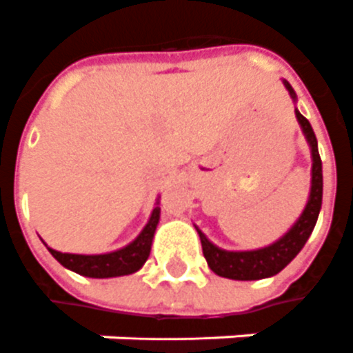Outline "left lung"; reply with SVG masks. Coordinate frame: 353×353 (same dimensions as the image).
I'll return each instance as SVG.
<instances>
[{
  "label": "left lung",
  "mask_w": 353,
  "mask_h": 353,
  "mask_svg": "<svg viewBox=\"0 0 353 353\" xmlns=\"http://www.w3.org/2000/svg\"><path fill=\"white\" fill-rule=\"evenodd\" d=\"M287 91L291 94L292 101H296V92L292 91L289 81H283ZM296 121L301 123V129L310 144L312 152V186H310L308 203L299 216V221L287 230V234L281 236L268 247L254 249V251H226L214 243H211L201 230L197 228L201 247H203V256L209 268L221 277L237 279V281H254V279H264L279 274L289 262L302 251L308 237L314 232L317 216L321 211V199H323V171H321V157L317 150V139L314 129L306 117L302 116L299 110H294Z\"/></svg>",
  "instance_id": "8db88e82"
}]
</instances>
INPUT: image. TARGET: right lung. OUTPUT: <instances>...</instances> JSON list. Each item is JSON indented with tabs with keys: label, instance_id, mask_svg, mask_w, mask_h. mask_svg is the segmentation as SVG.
Returning a JSON list of instances; mask_svg holds the SVG:
<instances>
[{
	"label": "right lung",
	"instance_id": "obj_1",
	"mask_svg": "<svg viewBox=\"0 0 353 353\" xmlns=\"http://www.w3.org/2000/svg\"><path fill=\"white\" fill-rule=\"evenodd\" d=\"M157 205L154 207L148 224L142 228L141 234L134 237L131 243L117 249V251L104 252V254H72V252L54 251L45 241L43 243L64 268L72 270L79 276L97 277V279L129 276V274L139 272L144 266V262L148 261L154 234H156L157 222H159V212H161Z\"/></svg>",
	"mask_w": 353,
	"mask_h": 353
}]
</instances>
